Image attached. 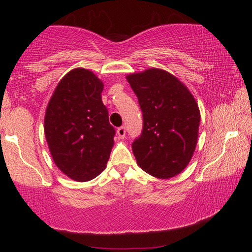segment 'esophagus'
I'll list each match as a JSON object with an SVG mask.
<instances>
[{
  "label": "esophagus",
  "mask_w": 252,
  "mask_h": 252,
  "mask_svg": "<svg viewBox=\"0 0 252 252\" xmlns=\"http://www.w3.org/2000/svg\"><path fill=\"white\" fill-rule=\"evenodd\" d=\"M117 134H118L119 139H124L126 135V127L125 126L118 127V129H117Z\"/></svg>",
  "instance_id": "1"
}]
</instances>
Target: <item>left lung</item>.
I'll list each match as a JSON object with an SVG mask.
<instances>
[{"label": "left lung", "instance_id": "8db88e82", "mask_svg": "<svg viewBox=\"0 0 252 252\" xmlns=\"http://www.w3.org/2000/svg\"><path fill=\"white\" fill-rule=\"evenodd\" d=\"M142 111L143 128L132 143L139 166L159 179L187 166L198 137L199 110L194 96L174 75L159 68L127 75Z\"/></svg>", "mask_w": 252, "mask_h": 252}]
</instances>
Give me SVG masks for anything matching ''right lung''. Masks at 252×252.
I'll list each match as a JSON object with an SVG mask.
<instances>
[{
	"label": "right lung",
	"instance_id": "1",
	"mask_svg": "<svg viewBox=\"0 0 252 252\" xmlns=\"http://www.w3.org/2000/svg\"><path fill=\"white\" fill-rule=\"evenodd\" d=\"M103 82L74 68L58 82L44 117V134L55 164L75 181H89L104 170L116 130L102 102Z\"/></svg>",
	"mask_w": 252,
	"mask_h": 252
}]
</instances>
